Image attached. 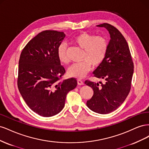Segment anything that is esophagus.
Listing matches in <instances>:
<instances>
[{"label":"esophagus","mask_w":149,"mask_h":149,"mask_svg":"<svg viewBox=\"0 0 149 149\" xmlns=\"http://www.w3.org/2000/svg\"><path fill=\"white\" fill-rule=\"evenodd\" d=\"M77 83H78V85H83V84H84V83H83V81L79 79H78Z\"/></svg>","instance_id":"34e87169"}]
</instances>
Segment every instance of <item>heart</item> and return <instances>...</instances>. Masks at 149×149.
Instances as JSON below:
<instances>
[{"instance_id":"1","label":"heart","mask_w":149,"mask_h":149,"mask_svg":"<svg viewBox=\"0 0 149 149\" xmlns=\"http://www.w3.org/2000/svg\"><path fill=\"white\" fill-rule=\"evenodd\" d=\"M74 43L84 50L82 60L83 61L72 65L68 70V74L77 78H83L91 69L92 65L97 66L104 60L106 56L108 42L102 36L84 32L75 37ZM57 55L60 61L64 64L70 62L67 55V45L65 43L59 45Z\"/></svg>"}]
</instances>
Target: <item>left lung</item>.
<instances>
[{
  "label": "left lung",
  "mask_w": 149,
  "mask_h": 149,
  "mask_svg": "<svg viewBox=\"0 0 149 149\" xmlns=\"http://www.w3.org/2000/svg\"><path fill=\"white\" fill-rule=\"evenodd\" d=\"M97 26L105 27L111 37L105 59L93 72L94 76L105 82L85 81L84 83L94 91L86 105L94 112L106 114L118 109L127 97L131 88L134 63L123 34L109 24Z\"/></svg>",
  "instance_id": "1"
}]
</instances>
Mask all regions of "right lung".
<instances>
[{"label": "right lung", "mask_w": 149, "mask_h": 149, "mask_svg": "<svg viewBox=\"0 0 149 149\" xmlns=\"http://www.w3.org/2000/svg\"><path fill=\"white\" fill-rule=\"evenodd\" d=\"M65 37L62 31L45 30L26 45L19 62L17 85L26 104L35 113L51 117L63 109L67 94L77 86L65 73L57 49Z\"/></svg>", "instance_id": "add662e5"}]
</instances>
